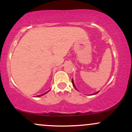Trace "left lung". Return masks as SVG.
<instances>
[{"mask_svg":"<svg viewBox=\"0 0 132 132\" xmlns=\"http://www.w3.org/2000/svg\"><path fill=\"white\" fill-rule=\"evenodd\" d=\"M72 86H74V87H75V88L76 89H76V86H75V84H74V82H73V80H72ZM97 92V93H95L94 94H97L98 93V92ZM94 94H93V95H94Z\"/></svg>","mask_w":132,"mask_h":132,"instance_id":"8db88e82","label":"left lung"}]
</instances>
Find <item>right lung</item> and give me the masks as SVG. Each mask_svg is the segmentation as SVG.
<instances>
[{
    "mask_svg": "<svg viewBox=\"0 0 132 132\" xmlns=\"http://www.w3.org/2000/svg\"><path fill=\"white\" fill-rule=\"evenodd\" d=\"M47 92H48H48H45V94H42V95H37V97H40V96H42V95H45V94H46Z\"/></svg>",
    "mask_w": 132,
    "mask_h": 132,
    "instance_id": "1",
    "label": "right lung"
}]
</instances>
